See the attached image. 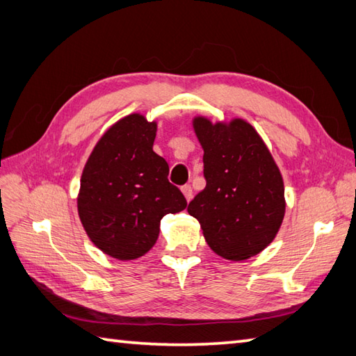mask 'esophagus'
I'll return each instance as SVG.
<instances>
[{"label":"esophagus","instance_id":"obj_1","mask_svg":"<svg viewBox=\"0 0 356 356\" xmlns=\"http://www.w3.org/2000/svg\"><path fill=\"white\" fill-rule=\"evenodd\" d=\"M182 193H184V195H185L186 202H190V200L193 199V188H191L190 185L182 186Z\"/></svg>","mask_w":356,"mask_h":356}]
</instances>
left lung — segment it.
Wrapping results in <instances>:
<instances>
[{
	"label": "left lung",
	"mask_w": 356,
	"mask_h": 356,
	"mask_svg": "<svg viewBox=\"0 0 356 356\" xmlns=\"http://www.w3.org/2000/svg\"><path fill=\"white\" fill-rule=\"evenodd\" d=\"M203 148L205 190L188 205L207 243L226 260L257 255L275 238L286 202L274 157L255 128L243 119L193 120Z\"/></svg>",
	"instance_id": "1"
}]
</instances>
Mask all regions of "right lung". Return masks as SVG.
<instances>
[{"label":"right lung","mask_w":356,"mask_h":356,"mask_svg":"<svg viewBox=\"0 0 356 356\" xmlns=\"http://www.w3.org/2000/svg\"><path fill=\"white\" fill-rule=\"evenodd\" d=\"M157 124L133 113L111 125L84 166L78 213L90 240L118 260L154 246L161 220L186 208L168 180V163L153 151Z\"/></svg>","instance_id":"right-lung-1"}]
</instances>
